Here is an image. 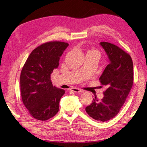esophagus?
<instances>
[{
	"label": "esophagus",
	"mask_w": 147,
	"mask_h": 147,
	"mask_svg": "<svg viewBox=\"0 0 147 147\" xmlns=\"http://www.w3.org/2000/svg\"><path fill=\"white\" fill-rule=\"evenodd\" d=\"M70 90L74 91V92H82V90H80V89H79V88H72L70 89Z\"/></svg>",
	"instance_id": "obj_1"
}]
</instances>
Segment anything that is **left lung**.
<instances>
[{"label": "left lung", "instance_id": "8db88e82", "mask_svg": "<svg viewBox=\"0 0 147 147\" xmlns=\"http://www.w3.org/2000/svg\"><path fill=\"white\" fill-rule=\"evenodd\" d=\"M100 45L110 61L99 78L101 84L107 89L101 100L95 97L85 110L93 119L104 122L119 113L132 88L134 73L129 55L112 43L102 42Z\"/></svg>", "mask_w": 147, "mask_h": 147}]
</instances>
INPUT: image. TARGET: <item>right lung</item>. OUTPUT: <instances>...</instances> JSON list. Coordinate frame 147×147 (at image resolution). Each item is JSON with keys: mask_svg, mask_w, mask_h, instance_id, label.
I'll return each instance as SVG.
<instances>
[{"mask_svg": "<svg viewBox=\"0 0 147 147\" xmlns=\"http://www.w3.org/2000/svg\"><path fill=\"white\" fill-rule=\"evenodd\" d=\"M67 43L49 42L31 52L20 75L21 98L31 116L41 121L53 117L65 91L53 86L51 74L59 66Z\"/></svg>", "mask_w": 147, "mask_h": 147, "instance_id": "1", "label": "right lung"}]
</instances>
